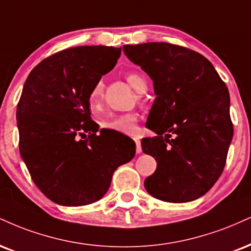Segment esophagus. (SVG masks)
<instances>
[{
	"label": "esophagus",
	"mask_w": 251,
	"mask_h": 251,
	"mask_svg": "<svg viewBox=\"0 0 251 251\" xmlns=\"http://www.w3.org/2000/svg\"><path fill=\"white\" fill-rule=\"evenodd\" d=\"M134 141H135V146H137V147H135V152H137V153H141V151H143V150H141V143H140V140H139L138 138H134Z\"/></svg>",
	"instance_id": "34e87169"
}]
</instances>
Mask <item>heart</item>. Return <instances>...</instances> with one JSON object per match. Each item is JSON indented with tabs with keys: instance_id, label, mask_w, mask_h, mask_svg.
Listing matches in <instances>:
<instances>
[{
	"instance_id": "obj_1",
	"label": "heart",
	"mask_w": 251,
	"mask_h": 251,
	"mask_svg": "<svg viewBox=\"0 0 251 251\" xmlns=\"http://www.w3.org/2000/svg\"><path fill=\"white\" fill-rule=\"evenodd\" d=\"M126 80L135 91L144 92L147 87V83L145 78L137 72H129L126 76ZM102 99H104V83L101 80L97 81L92 87L89 95V105L91 110H98L101 106ZM138 123V114L134 112H127L116 116H108L100 122V127L111 131L122 132L126 134H133L135 132V126Z\"/></svg>"
}]
</instances>
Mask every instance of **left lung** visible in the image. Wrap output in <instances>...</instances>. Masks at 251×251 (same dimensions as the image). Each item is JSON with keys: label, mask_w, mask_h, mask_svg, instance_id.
I'll return each instance as SVG.
<instances>
[{"label": "left lung", "mask_w": 251, "mask_h": 251, "mask_svg": "<svg viewBox=\"0 0 251 251\" xmlns=\"http://www.w3.org/2000/svg\"><path fill=\"white\" fill-rule=\"evenodd\" d=\"M127 58L152 78L155 100L143 152L158 162L144 185L161 201L189 202L222 174L232 139L228 87L201 53L176 44L124 45Z\"/></svg>", "instance_id": "1"}]
</instances>
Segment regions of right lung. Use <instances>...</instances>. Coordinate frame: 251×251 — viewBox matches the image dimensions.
<instances>
[{"label": "right lung", "instance_id": "obj_1", "mask_svg": "<svg viewBox=\"0 0 251 251\" xmlns=\"http://www.w3.org/2000/svg\"><path fill=\"white\" fill-rule=\"evenodd\" d=\"M122 48L83 45L42 60L17 104L20 153L35 185L62 206H85L107 192L114 171L131 161L135 144L100 132L89 95L116 66Z\"/></svg>", "mask_w": 251, "mask_h": 251}]
</instances>
